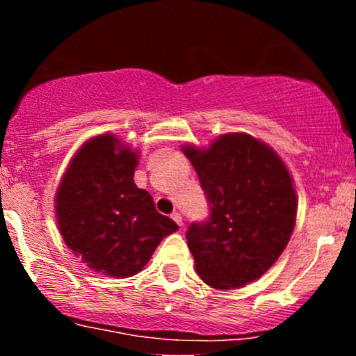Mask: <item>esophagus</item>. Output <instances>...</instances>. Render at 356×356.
Listing matches in <instances>:
<instances>
[{"instance_id": "34e87169", "label": "esophagus", "mask_w": 356, "mask_h": 356, "mask_svg": "<svg viewBox=\"0 0 356 356\" xmlns=\"http://www.w3.org/2000/svg\"><path fill=\"white\" fill-rule=\"evenodd\" d=\"M170 218H172L175 222L179 224V226H182V216H181V212H172V216H170Z\"/></svg>"}]
</instances>
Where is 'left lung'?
<instances>
[{"label": "left lung", "mask_w": 356, "mask_h": 356, "mask_svg": "<svg viewBox=\"0 0 356 356\" xmlns=\"http://www.w3.org/2000/svg\"><path fill=\"white\" fill-rule=\"evenodd\" d=\"M209 206L186 232L195 271L218 289L241 288L268 271L291 238L296 194L275 150L246 134H226L209 149L184 147Z\"/></svg>", "instance_id": "8db88e82"}]
</instances>
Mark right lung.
I'll return each mask as SVG.
<instances>
[{"instance_id": "1", "label": "right lung", "mask_w": 356, "mask_h": 356, "mask_svg": "<svg viewBox=\"0 0 356 356\" xmlns=\"http://www.w3.org/2000/svg\"><path fill=\"white\" fill-rule=\"evenodd\" d=\"M137 154L113 136L76 152L56 194V220L67 246L93 271L127 277L140 271L165 236L177 231L134 182Z\"/></svg>"}]
</instances>
